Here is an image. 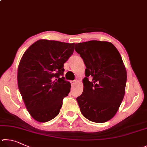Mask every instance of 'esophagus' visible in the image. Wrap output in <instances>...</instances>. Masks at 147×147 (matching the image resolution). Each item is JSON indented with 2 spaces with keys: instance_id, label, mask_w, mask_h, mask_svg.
<instances>
[{
  "instance_id": "obj_1",
  "label": "esophagus",
  "mask_w": 147,
  "mask_h": 147,
  "mask_svg": "<svg viewBox=\"0 0 147 147\" xmlns=\"http://www.w3.org/2000/svg\"><path fill=\"white\" fill-rule=\"evenodd\" d=\"M70 83H71V86H74L76 83V81H71Z\"/></svg>"
}]
</instances>
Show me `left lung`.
<instances>
[{
    "label": "left lung",
    "mask_w": 147,
    "mask_h": 147,
    "mask_svg": "<svg viewBox=\"0 0 147 147\" xmlns=\"http://www.w3.org/2000/svg\"><path fill=\"white\" fill-rule=\"evenodd\" d=\"M75 50L86 67L83 92L76 99L81 112L92 122H107L116 114L125 96L127 71L121 57L107 41L78 43Z\"/></svg>",
    "instance_id": "obj_1"
}]
</instances>
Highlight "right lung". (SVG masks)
<instances>
[{
  "label": "right lung",
  "mask_w": 147,
  "mask_h": 147,
  "mask_svg": "<svg viewBox=\"0 0 147 147\" xmlns=\"http://www.w3.org/2000/svg\"><path fill=\"white\" fill-rule=\"evenodd\" d=\"M75 43L40 39L31 45L18 67V86L33 119L47 122L59 114L70 83L63 77L64 63L74 51Z\"/></svg>",
  "instance_id": "obj_1"
}]
</instances>
